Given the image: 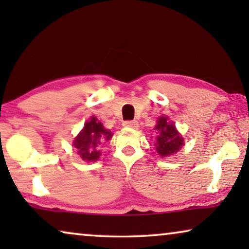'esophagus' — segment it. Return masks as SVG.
<instances>
[{
    "label": "esophagus",
    "instance_id": "obj_1",
    "mask_svg": "<svg viewBox=\"0 0 249 249\" xmlns=\"http://www.w3.org/2000/svg\"><path fill=\"white\" fill-rule=\"evenodd\" d=\"M124 127H127V128L137 129L138 128V122L136 120H128V121H124Z\"/></svg>",
    "mask_w": 249,
    "mask_h": 249
}]
</instances>
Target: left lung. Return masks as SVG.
<instances>
[{"label": "left lung", "instance_id": "8db88e82", "mask_svg": "<svg viewBox=\"0 0 249 249\" xmlns=\"http://www.w3.org/2000/svg\"><path fill=\"white\" fill-rule=\"evenodd\" d=\"M155 129L160 132V135L156 137L155 142L156 151H158L159 155L165 158V156L175 154L181 148L183 139L179 135V132L177 131L175 124L168 122V118H159Z\"/></svg>", "mask_w": 249, "mask_h": 249}]
</instances>
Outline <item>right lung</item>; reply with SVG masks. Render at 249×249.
I'll return each mask as SVG.
<instances>
[{
    "label": "right lung",
    "mask_w": 249,
    "mask_h": 249,
    "mask_svg": "<svg viewBox=\"0 0 249 249\" xmlns=\"http://www.w3.org/2000/svg\"><path fill=\"white\" fill-rule=\"evenodd\" d=\"M111 137V131L107 130L103 124L93 117L90 121L85 124L83 131L74 139L73 146L85 161H96L101 155L100 146Z\"/></svg>",
    "instance_id": "obj_1"
}]
</instances>
